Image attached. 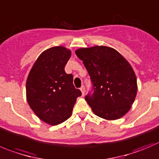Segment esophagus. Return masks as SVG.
Wrapping results in <instances>:
<instances>
[{
	"label": "esophagus",
	"mask_w": 159,
	"mask_h": 159,
	"mask_svg": "<svg viewBox=\"0 0 159 159\" xmlns=\"http://www.w3.org/2000/svg\"><path fill=\"white\" fill-rule=\"evenodd\" d=\"M81 89V93H82V96H84V93H85V88H84V85H82V86L81 87V89Z\"/></svg>",
	"instance_id": "esophagus-1"
}]
</instances>
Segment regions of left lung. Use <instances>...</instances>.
<instances>
[{"label":"left lung","mask_w":159,"mask_h":159,"mask_svg":"<svg viewBox=\"0 0 159 159\" xmlns=\"http://www.w3.org/2000/svg\"><path fill=\"white\" fill-rule=\"evenodd\" d=\"M90 76L93 93L85 100L94 114L107 120L121 118L129 111L137 92L134 71L118 51L107 46L76 50Z\"/></svg>","instance_id":"8db88e82"}]
</instances>
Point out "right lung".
Here are the masks:
<instances>
[{
  "instance_id": "obj_1",
  "label": "right lung",
  "mask_w": 159,
  "mask_h": 159,
  "mask_svg": "<svg viewBox=\"0 0 159 159\" xmlns=\"http://www.w3.org/2000/svg\"><path fill=\"white\" fill-rule=\"evenodd\" d=\"M70 50L56 46L43 52L26 80V100L35 115L56 125L70 117L81 92L73 84V75L65 72Z\"/></svg>"
}]
</instances>
